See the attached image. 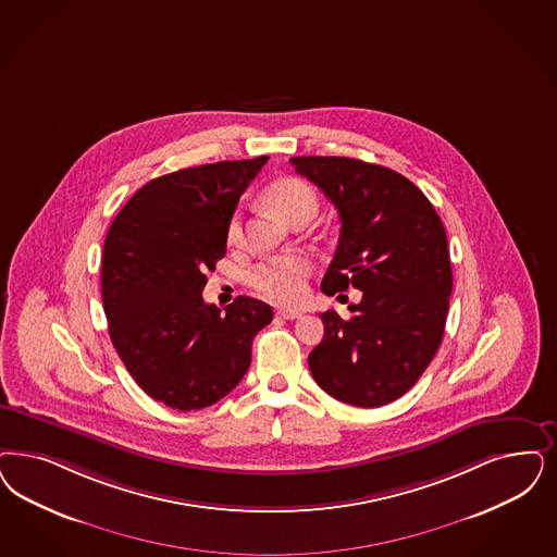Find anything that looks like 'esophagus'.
<instances>
[{
  "mask_svg": "<svg viewBox=\"0 0 557 557\" xmlns=\"http://www.w3.org/2000/svg\"><path fill=\"white\" fill-rule=\"evenodd\" d=\"M277 317H282V319H286V321H294V319L302 317V312L296 310V308H280V310H277Z\"/></svg>",
  "mask_w": 557,
  "mask_h": 557,
  "instance_id": "34e87169",
  "label": "esophagus"
}]
</instances>
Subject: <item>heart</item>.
Returning <instances> with one entry per match:
<instances>
[{"label":"heart","mask_w":557,"mask_h":557,"mask_svg":"<svg viewBox=\"0 0 557 557\" xmlns=\"http://www.w3.org/2000/svg\"><path fill=\"white\" fill-rule=\"evenodd\" d=\"M269 203L280 211L288 222L298 215L319 210L317 193L307 181L286 176L275 181L268 189ZM243 238V222L236 213L228 224V240L238 243ZM310 263L305 255H280L255 265L247 273L249 288L261 298L277 305H294L305 298Z\"/></svg>","instance_id":"heart-1"}]
</instances>
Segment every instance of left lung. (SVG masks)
<instances>
[{
  "instance_id": "left-lung-1",
  "label": "left lung",
  "mask_w": 557,
  "mask_h": 557,
  "mask_svg": "<svg viewBox=\"0 0 557 557\" xmlns=\"http://www.w3.org/2000/svg\"><path fill=\"white\" fill-rule=\"evenodd\" d=\"M296 173L339 211L342 234L321 288L362 289L349 319L321 312L325 335L308 356L337 401L381 407L405 395L441 347L453 269L442 220L409 178L344 156H298Z\"/></svg>"
}]
</instances>
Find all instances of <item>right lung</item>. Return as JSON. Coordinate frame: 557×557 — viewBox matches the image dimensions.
Returning <instances> with one entry per match:
<instances>
[{"label":"right lung","mask_w":557,"mask_h":557,"mask_svg":"<svg viewBox=\"0 0 557 557\" xmlns=\"http://www.w3.org/2000/svg\"><path fill=\"white\" fill-rule=\"evenodd\" d=\"M268 160H222L158 176L109 228L100 286L111 342L153 401L203 409L249 370L252 337L273 310L238 296L222 312L201 292L206 271L226 255L240 195Z\"/></svg>","instance_id":"add662e5"}]
</instances>
